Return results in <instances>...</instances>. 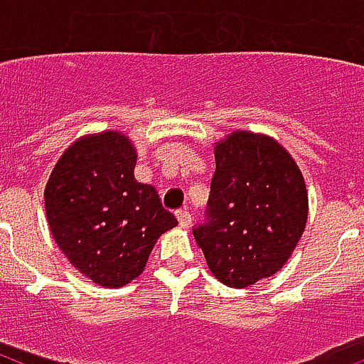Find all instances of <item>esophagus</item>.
I'll use <instances>...</instances> for the list:
<instances>
[{
	"label": "esophagus",
	"mask_w": 364,
	"mask_h": 364,
	"mask_svg": "<svg viewBox=\"0 0 364 364\" xmlns=\"http://www.w3.org/2000/svg\"><path fill=\"white\" fill-rule=\"evenodd\" d=\"M176 215H177V221H179V225H181V228L191 227V223H193V217H191V213H188L187 210H179Z\"/></svg>",
	"instance_id": "esophagus-1"
}]
</instances>
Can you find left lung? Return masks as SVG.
I'll return each instance as SVG.
<instances>
[{
	"label": "left lung",
	"mask_w": 364,
	"mask_h": 364,
	"mask_svg": "<svg viewBox=\"0 0 364 364\" xmlns=\"http://www.w3.org/2000/svg\"><path fill=\"white\" fill-rule=\"evenodd\" d=\"M306 219L304 177L279 143L249 132L217 143L205 219L193 234L219 282L240 289L276 274Z\"/></svg>",
	"instance_id": "1"
}]
</instances>
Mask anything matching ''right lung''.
<instances>
[{
  "mask_svg": "<svg viewBox=\"0 0 364 364\" xmlns=\"http://www.w3.org/2000/svg\"><path fill=\"white\" fill-rule=\"evenodd\" d=\"M136 149L119 132L77 139L54 166L45 210L54 242L82 276L122 287L177 225L153 185L134 179Z\"/></svg>",
  "mask_w": 364,
  "mask_h": 364,
  "instance_id": "1",
  "label": "right lung"
}]
</instances>
